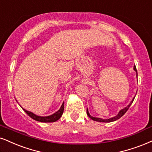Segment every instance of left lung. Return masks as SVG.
I'll return each mask as SVG.
<instances>
[{"mask_svg": "<svg viewBox=\"0 0 152 152\" xmlns=\"http://www.w3.org/2000/svg\"><path fill=\"white\" fill-rule=\"evenodd\" d=\"M134 70L136 71L137 72V69H136V66L135 65H134ZM134 99V97L133 99H132V102H131L129 105H128V106H126V107L123 108V109L119 111V113H118L117 115L114 116L113 118H108V119H102V118H95V117H93V116H91L90 114H89V111H88V108L87 109V115L89 116V118H90L91 119H92L93 121H98V122H102V123H110V122H113V121H115L116 120L119 119L120 118H121L122 116H123L124 114L126 113L127 110H128V108H130V106H131V104H132V102H133Z\"/></svg>", "mask_w": 152, "mask_h": 152, "instance_id": "8db88e82", "label": "left lung"}]
</instances>
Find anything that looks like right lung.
Returning <instances> with one entry per match:
<instances>
[{"label": "right lung", "mask_w": 152, "mask_h": 152, "mask_svg": "<svg viewBox=\"0 0 152 152\" xmlns=\"http://www.w3.org/2000/svg\"><path fill=\"white\" fill-rule=\"evenodd\" d=\"M22 109L25 111V113H27V115L29 116V117H31V118L35 120V121H39V122H43V123H53V122L57 121L61 117L62 115H63V111H64V102L63 103L61 107L60 108V109L58 110L57 112H56L55 113L52 114V115H50L44 116V117H43V116H39V115H35L34 113H31V112H30V111H28V110L24 109V108H22Z\"/></svg>", "instance_id": "obj_1"}]
</instances>
